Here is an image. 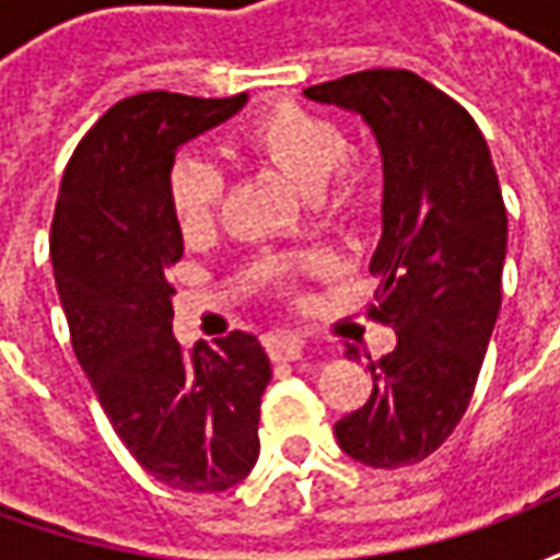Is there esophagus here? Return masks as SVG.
I'll list each match as a JSON object with an SVG mask.
<instances>
[{
    "label": "esophagus",
    "instance_id": "1",
    "mask_svg": "<svg viewBox=\"0 0 560 560\" xmlns=\"http://www.w3.org/2000/svg\"><path fill=\"white\" fill-rule=\"evenodd\" d=\"M264 348H267L269 360L288 363V360H296L303 353V339L300 336H267Z\"/></svg>",
    "mask_w": 560,
    "mask_h": 560
}]
</instances>
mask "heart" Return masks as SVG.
Masks as SVG:
<instances>
[{"label":"heart","instance_id":"heart-1","mask_svg":"<svg viewBox=\"0 0 560 560\" xmlns=\"http://www.w3.org/2000/svg\"><path fill=\"white\" fill-rule=\"evenodd\" d=\"M231 152L252 164L279 171L288 183L305 191V200L327 215H345L360 207L365 195V173L345 159L348 138L329 116L305 110L300 104H276L231 138ZM224 179L215 164L185 152L167 173V200L179 231L195 240L212 228ZM308 257L264 255L255 260V276L281 281Z\"/></svg>","mask_w":560,"mask_h":560}]
</instances>
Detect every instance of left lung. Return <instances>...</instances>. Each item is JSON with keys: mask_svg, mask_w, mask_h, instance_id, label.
Returning a JSON list of instances; mask_svg holds the SVG:
<instances>
[{"mask_svg": "<svg viewBox=\"0 0 560 560\" xmlns=\"http://www.w3.org/2000/svg\"><path fill=\"white\" fill-rule=\"evenodd\" d=\"M305 98L360 114L384 159V233L369 272V315L396 329L372 360V396L336 422L369 468L432 456L468 411L501 308L506 209L486 138L458 102L405 68L317 83ZM348 357L360 351L348 345Z\"/></svg>", "mask_w": 560, "mask_h": 560, "instance_id": "obj_1", "label": "left lung"}]
</instances>
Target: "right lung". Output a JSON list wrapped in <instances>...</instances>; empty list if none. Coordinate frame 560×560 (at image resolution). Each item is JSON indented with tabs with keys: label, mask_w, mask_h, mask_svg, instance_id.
I'll return each instance as SVG.
<instances>
[{
	"label": "right lung",
	"mask_w": 560,
	"mask_h": 560,
	"mask_svg": "<svg viewBox=\"0 0 560 560\" xmlns=\"http://www.w3.org/2000/svg\"><path fill=\"white\" fill-rule=\"evenodd\" d=\"M248 95L140 92L86 131L59 185L50 260L80 369L138 465L179 492H224L255 468L272 369L252 332L191 351L173 339L183 231L167 200L176 149Z\"/></svg>",
	"instance_id": "right-lung-1"
}]
</instances>
